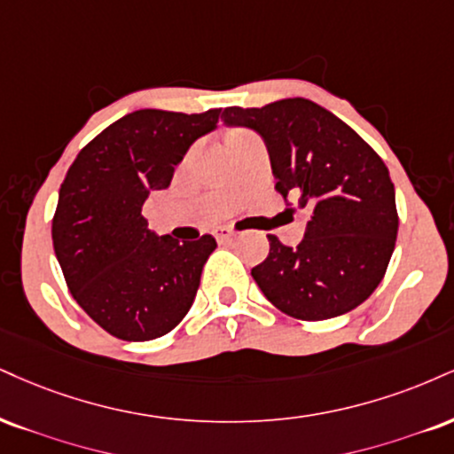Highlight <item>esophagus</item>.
I'll return each instance as SVG.
<instances>
[{
	"label": "esophagus",
	"instance_id": "esophagus-1",
	"mask_svg": "<svg viewBox=\"0 0 454 454\" xmlns=\"http://www.w3.org/2000/svg\"><path fill=\"white\" fill-rule=\"evenodd\" d=\"M234 234H237V232H234V228H231V226H220L215 231L217 241H231Z\"/></svg>",
	"mask_w": 454,
	"mask_h": 454
}]
</instances>
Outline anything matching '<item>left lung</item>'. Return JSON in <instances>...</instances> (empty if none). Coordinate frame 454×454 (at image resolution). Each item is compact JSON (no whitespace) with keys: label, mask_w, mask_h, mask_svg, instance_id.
<instances>
[{"label":"left lung","mask_w":454,"mask_h":454,"mask_svg":"<svg viewBox=\"0 0 454 454\" xmlns=\"http://www.w3.org/2000/svg\"><path fill=\"white\" fill-rule=\"evenodd\" d=\"M222 120L258 130L275 190L310 213L298 247L269 234V255L251 269L264 296L302 321L359 307L383 281L400 222L383 158L340 118L302 97L226 107Z\"/></svg>","instance_id":"obj_1"}]
</instances>
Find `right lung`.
<instances>
[{"mask_svg":"<svg viewBox=\"0 0 454 454\" xmlns=\"http://www.w3.org/2000/svg\"><path fill=\"white\" fill-rule=\"evenodd\" d=\"M222 109H137L109 124L75 156L59 190L52 245L75 302L120 340L165 336L192 307L217 247L147 231L141 207L171 184L175 167Z\"/></svg>","mask_w":454,"mask_h":454,"instance_id":"1","label":"right lung"}]
</instances>
